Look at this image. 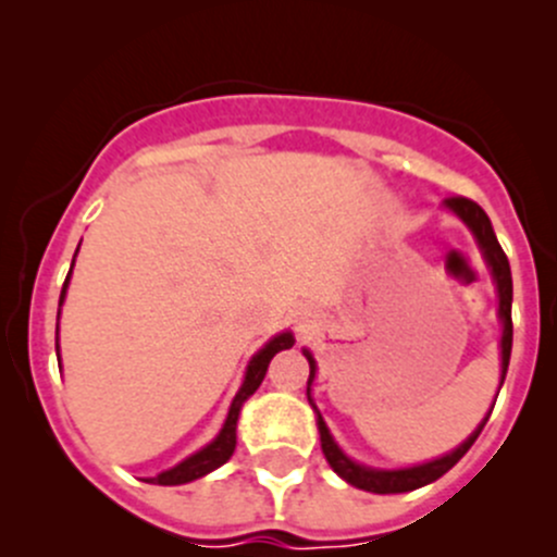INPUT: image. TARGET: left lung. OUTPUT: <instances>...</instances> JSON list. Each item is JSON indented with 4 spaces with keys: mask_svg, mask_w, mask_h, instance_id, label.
<instances>
[{
    "mask_svg": "<svg viewBox=\"0 0 557 557\" xmlns=\"http://www.w3.org/2000/svg\"><path fill=\"white\" fill-rule=\"evenodd\" d=\"M445 205L450 207L455 215H458L460 221L471 228V234H474L476 243H480V247H482V256H485L487 267H491L493 280H496L498 314H502V320H504V336H502V383H504V377H507L509 356H512V272H509L507 252L502 250L496 234H493L491 218L485 215V210H482L476 201L466 199V196H450V199H445ZM305 356H307V361H310V380H307V396H310V383L314 377V361L307 350H305ZM310 404H312V398H310ZM487 418H491V414H487ZM487 418L482 420L480 429H476L474 434H471L469 440L458 447V450L445 455V458L431 460V463L412 466V469H398V471H380V469H367V466L352 463V460L334 445V440H331V434H329V429H325L320 412H318V431H320V447H323L325 460H329V466L342 476V480L350 482V485H356V487H361V491H369V493H407V491H414V487H423V485H429V482L440 480L442 474H447V471H450L453 466L458 463L466 453H469V447L474 445L476 436H480V431L485 429Z\"/></svg>",
    "mask_w": 557,
    "mask_h": 557,
    "instance_id": "1",
    "label": "left lung"
}]
</instances>
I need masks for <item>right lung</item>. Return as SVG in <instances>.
Segmentation results:
<instances>
[{"instance_id":"add662e5","label":"right lung","mask_w":557,"mask_h":557,"mask_svg":"<svg viewBox=\"0 0 557 557\" xmlns=\"http://www.w3.org/2000/svg\"><path fill=\"white\" fill-rule=\"evenodd\" d=\"M77 256V252H75ZM75 263V261H72ZM72 272V269H70ZM66 283H70V274H66L64 280V288H61V299H59V307L61 301H64V290H66ZM288 347H294V336L285 331V334L274 336L272 342H269L263 350H258L256 356H252L250 367H247V374H245V383L239 387V393L234 396L232 401V409H228V418L226 423H223L221 434L215 436V442H210V445L205 447V450H199L196 455H190V458H185L183 463H177L174 469L170 471H161L159 476H153V485H183V482H190V480H199V476L210 474L212 469H218V466L226 463L228 458H232L234 447H237V420H239V409H243V404L247 401V396H252V393L258 391V385L263 383V374H267L269 369V361H272L274 356H277L280 350H288Z\"/></svg>"}]
</instances>
